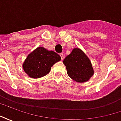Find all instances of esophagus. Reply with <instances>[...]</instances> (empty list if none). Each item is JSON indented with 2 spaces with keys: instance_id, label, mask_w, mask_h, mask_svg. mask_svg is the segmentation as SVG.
Instances as JSON below:
<instances>
[{
  "instance_id": "esophagus-1",
  "label": "esophagus",
  "mask_w": 121,
  "mask_h": 121,
  "mask_svg": "<svg viewBox=\"0 0 121 121\" xmlns=\"http://www.w3.org/2000/svg\"><path fill=\"white\" fill-rule=\"evenodd\" d=\"M60 56H61V60H63V59H64V56H63V53H61V54H60Z\"/></svg>"
}]
</instances>
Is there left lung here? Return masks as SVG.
Wrapping results in <instances>:
<instances>
[{
	"instance_id": "8db88e82",
	"label": "left lung",
	"mask_w": 121,
	"mask_h": 121,
	"mask_svg": "<svg viewBox=\"0 0 121 121\" xmlns=\"http://www.w3.org/2000/svg\"><path fill=\"white\" fill-rule=\"evenodd\" d=\"M69 76L74 81L83 83L94 74V70L89 58L79 48H74L63 61Z\"/></svg>"
}]
</instances>
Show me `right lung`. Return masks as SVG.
Returning <instances> with one entry per match:
<instances>
[{"label":"right lung","instance_id":"1","mask_svg":"<svg viewBox=\"0 0 121 121\" xmlns=\"http://www.w3.org/2000/svg\"><path fill=\"white\" fill-rule=\"evenodd\" d=\"M60 60L57 53L39 47L28 55L22 68L30 78H39L49 73L53 65Z\"/></svg>","mask_w":121,"mask_h":121}]
</instances>
